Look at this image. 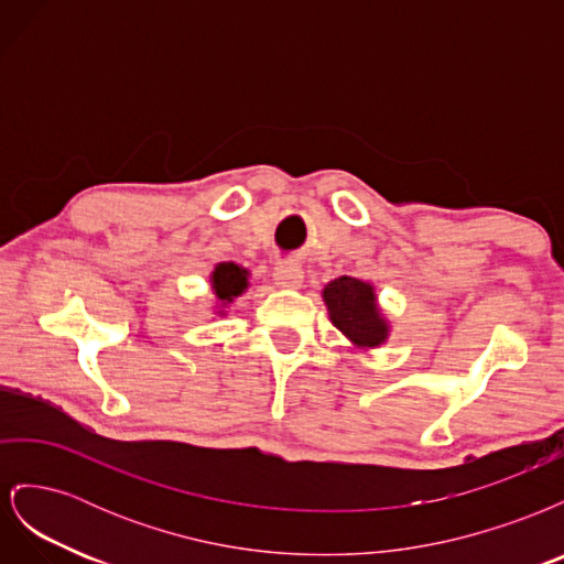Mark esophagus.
Listing matches in <instances>:
<instances>
[{"label": "esophagus", "mask_w": 564, "mask_h": 564, "mask_svg": "<svg viewBox=\"0 0 564 564\" xmlns=\"http://www.w3.org/2000/svg\"><path fill=\"white\" fill-rule=\"evenodd\" d=\"M272 278H275V282L280 286H286V289H296L301 286L303 282V270L299 263H292V261H282L275 265V272H272Z\"/></svg>", "instance_id": "obj_1"}]
</instances>
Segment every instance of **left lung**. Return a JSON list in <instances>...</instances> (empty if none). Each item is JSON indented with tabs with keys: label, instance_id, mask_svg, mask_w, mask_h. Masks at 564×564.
I'll use <instances>...</instances> for the list:
<instances>
[{
	"label": "left lung",
	"instance_id": "obj_1",
	"mask_svg": "<svg viewBox=\"0 0 564 564\" xmlns=\"http://www.w3.org/2000/svg\"><path fill=\"white\" fill-rule=\"evenodd\" d=\"M324 303L332 322L352 344L373 348L386 340L388 327L373 303V289L367 282L348 275L336 278L324 286Z\"/></svg>",
	"mask_w": 564,
	"mask_h": 564
}]
</instances>
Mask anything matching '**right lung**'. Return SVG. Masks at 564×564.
<instances>
[{
  "mask_svg": "<svg viewBox=\"0 0 564 564\" xmlns=\"http://www.w3.org/2000/svg\"><path fill=\"white\" fill-rule=\"evenodd\" d=\"M214 292L220 301H232L247 289V270L235 263H220L214 270Z\"/></svg>",
  "mask_w": 564,
  "mask_h": 564,
  "instance_id": "obj_1",
  "label": "right lung"
}]
</instances>
